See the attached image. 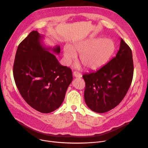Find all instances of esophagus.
Instances as JSON below:
<instances>
[{
	"instance_id": "esophagus-1",
	"label": "esophagus",
	"mask_w": 148,
	"mask_h": 148,
	"mask_svg": "<svg viewBox=\"0 0 148 148\" xmlns=\"http://www.w3.org/2000/svg\"><path fill=\"white\" fill-rule=\"evenodd\" d=\"M73 75L76 78H81L82 77V75L78 71H74L73 73Z\"/></svg>"
}]
</instances>
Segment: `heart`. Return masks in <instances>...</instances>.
<instances>
[{"instance_id":"b5f03b06","label":"heart","mask_w":148,"mask_h":148,"mask_svg":"<svg viewBox=\"0 0 148 148\" xmlns=\"http://www.w3.org/2000/svg\"><path fill=\"white\" fill-rule=\"evenodd\" d=\"M116 47L111 39L88 38L74 44L71 47L65 45L63 49L64 60L70 64L79 55V60L88 70H96L109 61Z\"/></svg>"}]
</instances>
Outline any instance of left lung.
<instances>
[{"label":"left lung","instance_id":"obj_1","mask_svg":"<svg viewBox=\"0 0 148 148\" xmlns=\"http://www.w3.org/2000/svg\"><path fill=\"white\" fill-rule=\"evenodd\" d=\"M133 70L132 50L121 39L115 57L96 71L83 75L87 106L99 113L114 108L126 95L132 82Z\"/></svg>","mask_w":148,"mask_h":148}]
</instances>
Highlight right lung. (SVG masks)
<instances>
[{"mask_svg":"<svg viewBox=\"0 0 148 148\" xmlns=\"http://www.w3.org/2000/svg\"><path fill=\"white\" fill-rule=\"evenodd\" d=\"M43 35L32 31L19 45L13 73L21 95L33 109L48 113L62 103L73 80L71 70L60 64L53 53L59 54V45L53 48L42 44Z\"/></svg>","mask_w":148,"mask_h":148,"instance_id":"right-lung-1","label":"right lung"}]
</instances>
